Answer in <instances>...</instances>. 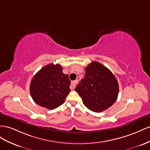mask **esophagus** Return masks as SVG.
Here are the masks:
<instances>
[{
    "label": "esophagus",
    "instance_id": "1",
    "mask_svg": "<svg viewBox=\"0 0 150 150\" xmlns=\"http://www.w3.org/2000/svg\"><path fill=\"white\" fill-rule=\"evenodd\" d=\"M77 83H78V80H74V81H72L71 83V85H70V88L71 90L74 89L76 87V85L77 84Z\"/></svg>",
    "mask_w": 150,
    "mask_h": 150
}]
</instances>
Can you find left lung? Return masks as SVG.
<instances>
[{
	"instance_id": "left-lung-1",
	"label": "left lung",
	"mask_w": 150,
	"mask_h": 150,
	"mask_svg": "<svg viewBox=\"0 0 150 150\" xmlns=\"http://www.w3.org/2000/svg\"><path fill=\"white\" fill-rule=\"evenodd\" d=\"M84 78L76 87L83 104L93 112H100L112 106L117 99V79L108 68L92 62L85 68Z\"/></svg>"
}]
</instances>
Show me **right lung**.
I'll return each mask as SVG.
<instances>
[{
    "label": "right lung",
    "instance_id": "1",
    "mask_svg": "<svg viewBox=\"0 0 150 150\" xmlns=\"http://www.w3.org/2000/svg\"><path fill=\"white\" fill-rule=\"evenodd\" d=\"M59 64L51 63L38 71L31 82L30 93L37 104L53 110L63 104L71 91L70 80Z\"/></svg>",
    "mask_w": 150,
    "mask_h": 150
}]
</instances>
